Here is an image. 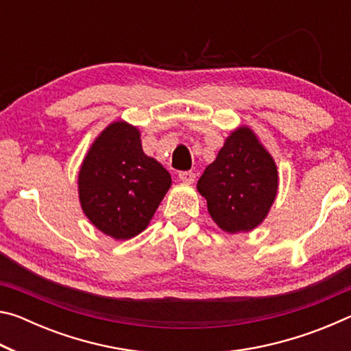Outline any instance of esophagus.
I'll list each match as a JSON object with an SVG mask.
<instances>
[{
    "instance_id": "obj_1",
    "label": "esophagus",
    "mask_w": 351,
    "mask_h": 351,
    "mask_svg": "<svg viewBox=\"0 0 351 351\" xmlns=\"http://www.w3.org/2000/svg\"><path fill=\"white\" fill-rule=\"evenodd\" d=\"M178 178H180V181L182 182L192 184L195 181V173L193 171H180V173H178Z\"/></svg>"
}]
</instances>
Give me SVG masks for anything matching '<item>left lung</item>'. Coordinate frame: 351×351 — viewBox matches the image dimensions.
Returning a JSON list of instances; mask_svg holds the SVG:
<instances>
[{
    "instance_id": "1",
    "label": "left lung",
    "mask_w": 351,
    "mask_h": 351,
    "mask_svg": "<svg viewBox=\"0 0 351 351\" xmlns=\"http://www.w3.org/2000/svg\"><path fill=\"white\" fill-rule=\"evenodd\" d=\"M277 167L249 128H239L224 142L215 161L197 184L207 210L229 234L258 226L274 203Z\"/></svg>"
}]
</instances>
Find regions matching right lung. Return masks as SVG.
<instances>
[{
	"instance_id": "obj_1",
	"label": "right lung",
	"mask_w": 351,
	"mask_h": 351,
	"mask_svg": "<svg viewBox=\"0 0 351 351\" xmlns=\"http://www.w3.org/2000/svg\"><path fill=\"white\" fill-rule=\"evenodd\" d=\"M171 178L142 152L139 132L125 122L104 130L79 173L82 209L90 221L116 240L141 234L150 223Z\"/></svg>"
}]
</instances>
